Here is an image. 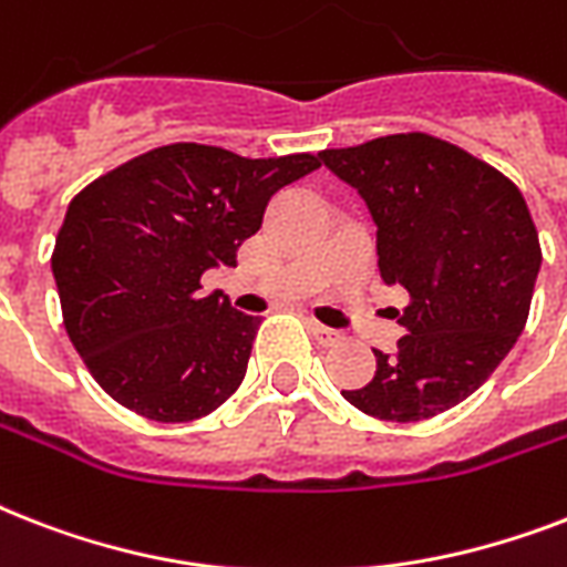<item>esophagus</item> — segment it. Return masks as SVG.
Here are the masks:
<instances>
[{
  "instance_id": "34e87169",
  "label": "esophagus",
  "mask_w": 567,
  "mask_h": 567,
  "mask_svg": "<svg viewBox=\"0 0 567 567\" xmlns=\"http://www.w3.org/2000/svg\"><path fill=\"white\" fill-rule=\"evenodd\" d=\"M309 332L315 338H318L320 344H336L338 338H341V332H336V329H329V327H323V323H318V320H311L309 318Z\"/></svg>"
}]
</instances>
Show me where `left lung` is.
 Returning a JSON list of instances; mask_svg holds the SVG:
<instances>
[{
	"instance_id": "obj_1",
	"label": "left lung",
	"mask_w": 567,
	"mask_h": 567,
	"mask_svg": "<svg viewBox=\"0 0 567 567\" xmlns=\"http://www.w3.org/2000/svg\"><path fill=\"white\" fill-rule=\"evenodd\" d=\"M320 162L377 223L379 276L409 291L391 353L347 403L379 421H423L471 396L527 327L542 247L518 185L441 137L409 132Z\"/></svg>"
}]
</instances>
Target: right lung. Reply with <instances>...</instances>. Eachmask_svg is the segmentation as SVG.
I'll return each instance as SVG.
<instances>
[{"mask_svg":"<svg viewBox=\"0 0 567 567\" xmlns=\"http://www.w3.org/2000/svg\"><path fill=\"white\" fill-rule=\"evenodd\" d=\"M318 167L309 153L171 144L73 196L52 274L66 336L105 394L150 421L185 423L238 391L261 318L199 291V276L238 265L270 196Z\"/></svg>","mask_w":567,"mask_h":567,"instance_id":"right-lung-1","label":"right lung"}]
</instances>
